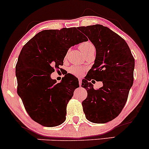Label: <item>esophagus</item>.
<instances>
[{
	"label": "esophagus",
	"mask_w": 149,
	"mask_h": 149,
	"mask_svg": "<svg viewBox=\"0 0 149 149\" xmlns=\"http://www.w3.org/2000/svg\"><path fill=\"white\" fill-rule=\"evenodd\" d=\"M79 84L80 86H81V79H79Z\"/></svg>",
	"instance_id": "1"
}]
</instances>
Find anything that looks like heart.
I'll use <instances>...</instances> for the list:
<instances>
[{
  "instance_id": "heart-1",
  "label": "heart",
  "mask_w": 149,
  "mask_h": 149,
  "mask_svg": "<svg viewBox=\"0 0 149 149\" xmlns=\"http://www.w3.org/2000/svg\"><path fill=\"white\" fill-rule=\"evenodd\" d=\"M79 49L81 52L83 53V54H86V52H88L90 49L92 48H94V45H93V43H91V42H84V43H81L79 45ZM84 70L85 69L83 67L79 65H72L70 67H69V68L68 69V71L70 74L74 75V76H81L84 74Z\"/></svg>"
}]
</instances>
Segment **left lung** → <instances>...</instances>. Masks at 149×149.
<instances>
[{"label": "left lung", "instance_id": "1", "mask_svg": "<svg viewBox=\"0 0 149 149\" xmlns=\"http://www.w3.org/2000/svg\"><path fill=\"white\" fill-rule=\"evenodd\" d=\"M96 49V57L81 87L88 96L82 102L88 120L104 124L119 115L125 106L133 84L135 59L128 44L118 34L102 25L79 27ZM102 81L103 86L95 90L89 81Z\"/></svg>", "mask_w": 149, "mask_h": 149}]
</instances>
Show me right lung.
<instances>
[{"label":"right lung","instance_id":"right-lung-1","mask_svg":"<svg viewBox=\"0 0 149 149\" xmlns=\"http://www.w3.org/2000/svg\"><path fill=\"white\" fill-rule=\"evenodd\" d=\"M87 41L76 27L46 30L22 48L16 65L17 93L36 122L54 127L65 122L67 104L79 87V80L68 73L57 84L51 74L63 65L69 48Z\"/></svg>","mask_w":149,"mask_h":149}]
</instances>
